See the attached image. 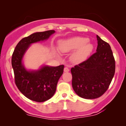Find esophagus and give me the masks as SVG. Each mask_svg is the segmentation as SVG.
Returning a JSON list of instances; mask_svg holds the SVG:
<instances>
[{
	"label": "esophagus",
	"mask_w": 126,
	"mask_h": 126,
	"mask_svg": "<svg viewBox=\"0 0 126 126\" xmlns=\"http://www.w3.org/2000/svg\"><path fill=\"white\" fill-rule=\"evenodd\" d=\"M69 71V69L67 67H65L64 68V72H68Z\"/></svg>",
	"instance_id": "1"
}]
</instances>
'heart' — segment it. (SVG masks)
Returning a JSON list of instances; mask_svg holds the SVG:
<instances>
[{
  "label": "heart",
  "mask_w": 126,
  "mask_h": 126,
  "mask_svg": "<svg viewBox=\"0 0 126 126\" xmlns=\"http://www.w3.org/2000/svg\"><path fill=\"white\" fill-rule=\"evenodd\" d=\"M93 45L89 39L83 37H74L59 41V49L63 53L75 50L70 56V60L75 64H79L86 60L93 50Z\"/></svg>",
  "instance_id": "b5f03b06"
}]
</instances>
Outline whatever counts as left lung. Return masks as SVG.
I'll return each mask as SVG.
<instances>
[{
    "label": "left lung",
    "instance_id": "8db88e82",
    "mask_svg": "<svg viewBox=\"0 0 126 126\" xmlns=\"http://www.w3.org/2000/svg\"><path fill=\"white\" fill-rule=\"evenodd\" d=\"M96 38V51L71 69L73 90L85 99L102 96L108 89L115 73V59L110 46L98 35Z\"/></svg>",
    "mask_w": 126,
    "mask_h": 126
}]
</instances>
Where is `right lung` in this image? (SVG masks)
I'll use <instances>...</instances> for the list:
<instances>
[{
	"label": "right lung",
	"mask_w": 126,
	"mask_h": 126,
	"mask_svg": "<svg viewBox=\"0 0 126 126\" xmlns=\"http://www.w3.org/2000/svg\"><path fill=\"white\" fill-rule=\"evenodd\" d=\"M54 32V30L38 32L22 38L12 54V66L15 84L23 95L35 102H44L54 95L59 78L63 73L64 65L57 67L44 66L36 71H28L24 67L22 60L30 45L47 40Z\"/></svg>",
	"instance_id": "obj_1"
}]
</instances>
